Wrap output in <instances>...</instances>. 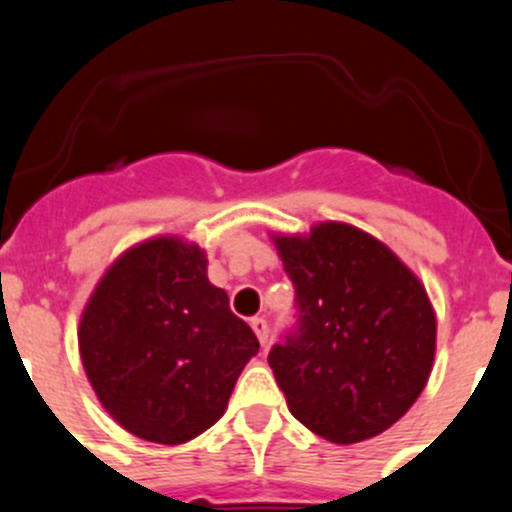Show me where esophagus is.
Masks as SVG:
<instances>
[{"label":"esophagus","mask_w":512,"mask_h":512,"mask_svg":"<svg viewBox=\"0 0 512 512\" xmlns=\"http://www.w3.org/2000/svg\"><path fill=\"white\" fill-rule=\"evenodd\" d=\"M252 332L257 334V339H260L262 347H267V342H270V324H267L265 317H252L250 322Z\"/></svg>","instance_id":"34e87169"}]
</instances>
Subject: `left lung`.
<instances>
[{
	"mask_svg": "<svg viewBox=\"0 0 512 512\" xmlns=\"http://www.w3.org/2000/svg\"><path fill=\"white\" fill-rule=\"evenodd\" d=\"M294 324L270 369L299 423L359 443L399 421L431 374L436 317L426 289L386 245L352 225L277 237Z\"/></svg>",
	"mask_w": 512,
	"mask_h": 512,
	"instance_id": "left-lung-1",
	"label": "left lung"
}]
</instances>
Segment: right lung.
Listing matches in <instances>:
<instances>
[{"label": "right lung", "mask_w": 512, "mask_h": 512, "mask_svg": "<svg viewBox=\"0 0 512 512\" xmlns=\"http://www.w3.org/2000/svg\"><path fill=\"white\" fill-rule=\"evenodd\" d=\"M79 349L103 409L133 436L175 446L225 414L260 342L210 285L203 250L158 237L98 282Z\"/></svg>", "instance_id": "right-lung-1"}]
</instances>
